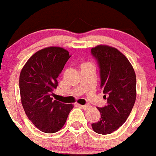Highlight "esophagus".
Returning a JSON list of instances; mask_svg holds the SVG:
<instances>
[{
  "label": "esophagus",
  "instance_id": "34e87169",
  "mask_svg": "<svg viewBox=\"0 0 156 156\" xmlns=\"http://www.w3.org/2000/svg\"><path fill=\"white\" fill-rule=\"evenodd\" d=\"M79 106H80L81 108L84 109V110H86V109H89V108H91L90 105H79Z\"/></svg>",
  "mask_w": 156,
  "mask_h": 156
}]
</instances>
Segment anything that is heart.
Returning <instances> with one entry per match:
<instances>
[{
  "instance_id": "obj_1",
  "label": "heart",
  "mask_w": 156,
  "mask_h": 156,
  "mask_svg": "<svg viewBox=\"0 0 156 156\" xmlns=\"http://www.w3.org/2000/svg\"><path fill=\"white\" fill-rule=\"evenodd\" d=\"M85 64H89V63H85Z\"/></svg>"
}]
</instances>
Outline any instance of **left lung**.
Masks as SVG:
<instances>
[{
	"label": "left lung",
	"instance_id": "obj_1",
	"mask_svg": "<svg viewBox=\"0 0 156 156\" xmlns=\"http://www.w3.org/2000/svg\"><path fill=\"white\" fill-rule=\"evenodd\" d=\"M91 51L99 66L100 87L108 96L107 105L98 108L101 118L92 127L97 133L110 134L123 125L132 111L136 98V73L128 59L116 48L99 44Z\"/></svg>",
	"mask_w": 156,
	"mask_h": 156
}]
</instances>
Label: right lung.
<instances>
[{
  "label": "right lung",
  "instance_id": "obj_1",
  "mask_svg": "<svg viewBox=\"0 0 156 156\" xmlns=\"http://www.w3.org/2000/svg\"><path fill=\"white\" fill-rule=\"evenodd\" d=\"M70 58L68 51L51 46L35 52L27 61L20 75V92L26 116L39 130L53 133L64 127L72 104L51 98L58 79Z\"/></svg>",
  "mask_w": 156,
  "mask_h": 156
}]
</instances>
